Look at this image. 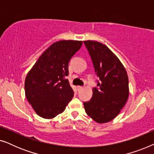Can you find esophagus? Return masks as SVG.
Listing matches in <instances>:
<instances>
[{
  "instance_id": "34e87169",
  "label": "esophagus",
  "mask_w": 154,
  "mask_h": 154,
  "mask_svg": "<svg viewBox=\"0 0 154 154\" xmlns=\"http://www.w3.org/2000/svg\"><path fill=\"white\" fill-rule=\"evenodd\" d=\"M83 87H82V86H77V90H78V91H80V90H81L82 89H83Z\"/></svg>"
}]
</instances>
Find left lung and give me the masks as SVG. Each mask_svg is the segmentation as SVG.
I'll return each instance as SVG.
<instances>
[{
	"label": "left lung",
	"mask_w": 154,
	"mask_h": 154,
	"mask_svg": "<svg viewBox=\"0 0 154 154\" xmlns=\"http://www.w3.org/2000/svg\"><path fill=\"white\" fill-rule=\"evenodd\" d=\"M94 71L100 78L92 89L91 100L84 102L85 112L98 123H106L115 119L129 97L127 71L117 56L104 44L85 41Z\"/></svg>",
	"instance_id": "obj_1"
}]
</instances>
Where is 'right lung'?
<instances>
[{
	"label": "right lung",
	"mask_w": 154,
	"mask_h": 154,
	"mask_svg": "<svg viewBox=\"0 0 154 154\" xmlns=\"http://www.w3.org/2000/svg\"><path fill=\"white\" fill-rule=\"evenodd\" d=\"M82 43L81 41L72 40L54 43L27 73L25 95L39 116L53 119L62 113L72 100L73 91L66 76L69 61Z\"/></svg>",
	"instance_id": "1"
}]
</instances>
